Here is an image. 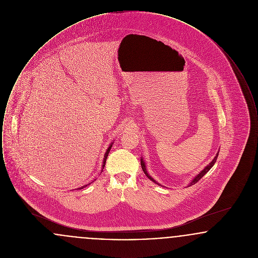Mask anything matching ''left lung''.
Here are the masks:
<instances>
[{
    "label": "left lung",
    "mask_w": 258,
    "mask_h": 258,
    "mask_svg": "<svg viewBox=\"0 0 258 258\" xmlns=\"http://www.w3.org/2000/svg\"><path fill=\"white\" fill-rule=\"evenodd\" d=\"M218 156H219V152L217 153V155H216V157L214 158V160H212V161L209 163L208 165H207V166H206V167H205V168H204L202 171H200L199 172V174H197V176H196V177L192 179V181H191L189 184H187V186H190V185H192V184H197V182H198V181H199V180H200V179H201V178H202V177H203V176H204V175H205V174H206V173H207V172H208L209 170H210V169H211V168L214 166L215 162L217 161V159H218ZM140 162H141V167H142V170H143V172L145 173V175L147 176L148 178H149L151 181H153L154 183H156V184H160V185H161V184H159V183H158V182H157L155 179H153V178H152V177L149 175V173L147 172V169H146V165H145V162H144V160H143L142 158H141V161H140Z\"/></svg>",
    "instance_id": "1"
}]
</instances>
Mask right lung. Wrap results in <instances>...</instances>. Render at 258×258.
Masks as SVG:
<instances>
[{"label":"right lung","mask_w":258,"mask_h":258,"mask_svg":"<svg viewBox=\"0 0 258 258\" xmlns=\"http://www.w3.org/2000/svg\"><path fill=\"white\" fill-rule=\"evenodd\" d=\"M112 144H113V143H111L110 145H109V147H108V149L106 150L105 154H104V158H103V161H102V166H101V172H102V170H103V168H104V166H105V162H106V159H107V157H108V154H109V152H110L111 147H112ZM88 184H86V185H83V186H81V187H78L77 189H82L83 187H85V186H87Z\"/></svg>","instance_id":"right-lung-1"}]
</instances>
